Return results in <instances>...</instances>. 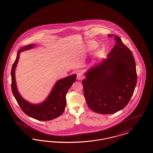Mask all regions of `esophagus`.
Segmentation results:
<instances>
[{"label": "esophagus", "mask_w": 153, "mask_h": 153, "mask_svg": "<svg viewBox=\"0 0 153 153\" xmlns=\"http://www.w3.org/2000/svg\"><path fill=\"white\" fill-rule=\"evenodd\" d=\"M84 75L80 73V72L77 73V79L78 80H82V79H84Z\"/></svg>", "instance_id": "1"}]
</instances>
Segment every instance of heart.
Listing matches in <instances>:
<instances>
[{
    "instance_id": "heart-1",
    "label": "heart",
    "mask_w": 153,
    "mask_h": 153,
    "mask_svg": "<svg viewBox=\"0 0 153 153\" xmlns=\"http://www.w3.org/2000/svg\"><path fill=\"white\" fill-rule=\"evenodd\" d=\"M93 48V47H86V48H85V51H86V50H89L90 48Z\"/></svg>"
}]
</instances>
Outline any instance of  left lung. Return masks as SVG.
I'll return each instance as SVG.
<instances>
[{
  "label": "left lung",
  "mask_w": 153,
  "mask_h": 153,
  "mask_svg": "<svg viewBox=\"0 0 153 153\" xmlns=\"http://www.w3.org/2000/svg\"><path fill=\"white\" fill-rule=\"evenodd\" d=\"M115 45L107 56L91 67L82 80L84 97L90 108L101 114H111L129 103L137 84L134 58L121 38L114 34Z\"/></svg>",
  "instance_id": "left-lung-1"
}]
</instances>
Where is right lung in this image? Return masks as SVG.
<instances>
[{
    "label": "right lung",
    "instance_id": "obj_1",
    "mask_svg": "<svg viewBox=\"0 0 153 153\" xmlns=\"http://www.w3.org/2000/svg\"><path fill=\"white\" fill-rule=\"evenodd\" d=\"M36 46L31 44L20 48L17 54V57L11 69L12 91L21 110L33 119L38 120L45 121L53 120L63 112L66 105L65 96L69 89L76 81V74L69 76L59 79L54 85L47 98L38 104H32L22 97L19 93L15 79V69L20 58V53L27 50H30Z\"/></svg>",
    "mask_w": 153,
    "mask_h": 153
}]
</instances>
